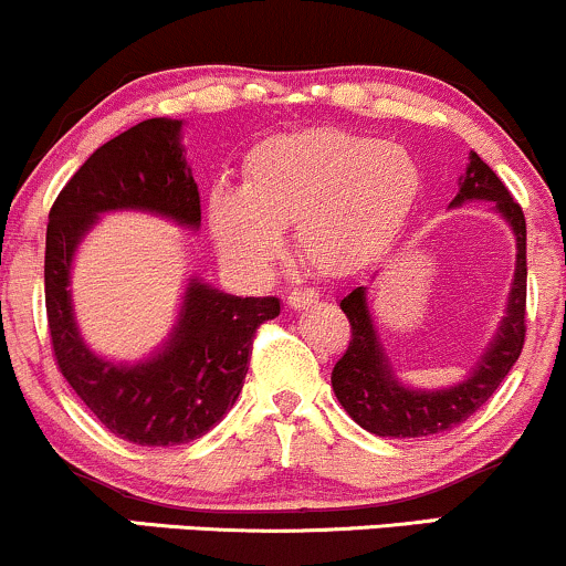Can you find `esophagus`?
Masks as SVG:
<instances>
[{"instance_id":"34e87169","label":"esophagus","mask_w":566,"mask_h":566,"mask_svg":"<svg viewBox=\"0 0 566 566\" xmlns=\"http://www.w3.org/2000/svg\"><path fill=\"white\" fill-rule=\"evenodd\" d=\"M319 301V292L316 290H311V287H292L290 292H287V303L292 305V308H305V305H311V303H316Z\"/></svg>"}]
</instances>
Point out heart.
<instances>
[{
    "label": "heart",
    "instance_id": "1",
    "mask_svg": "<svg viewBox=\"0 0 566 566\" xmlns=\"http://www.w3.org/2000/svg\"><path fill=\"white\" fill-rule=\"evenodd\" d=\"M420 191V172L401 146L346 129L282 133L252 146L242 188L210 193V226L239 265H265L295 226L301 255L324 274H343L382 250Z\"/></svg>",
    "mask_w": 566,
    "mask_h": 566
}]
</instances>
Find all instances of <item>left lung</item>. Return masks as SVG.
Wrapping results in <instances>:
<instances>
[{
	"mask_svg": "<svg viewBox=\"0 0 566 566\" xmlns=\"http://www.w3.org/2000/svg\"><path fill=\"white\" fill-rule=\"evenodd\" d=\"M458 188L460 191L452 199V207H460L471 199L495 201L497 212L509 220L516 233V276H513L509 314L469 380L452 388H441V391H412L394 378V369L382 354L378 335H375L365 287L350 290L340 301L343 314L348 316L350 324V340L346 354L337 359L333 369V388L343 409L375 437L415 439L460 426L497 391L524 348V335H527V223H524L522 207L518 201H513L503 180L476 154H471L469 167L458 178Z\"/></svg>",
	"mask_w": 566,
	"mask_h": 566,
	"instance_id": "8db88e82",
	"label": "left lung"
}]
</instances>
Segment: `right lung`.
Returning <instances> with one entry per match:
<instances>
[{
    "label": "right lung",
    "mask_w": 566,
    "mask_h": 566,
    "mask_svg": "<svg viewBox=\"0 0 566 566\" xmlns=\"http://www.w3.org/2000/svg\"><path fill=\"white\" fill-rule=\"evenodd\" d=\"M108 210L159 212L199 229V188L186 167L178 119H146L125 129L71 175L57 193L44 244V305L55 365L90 412L119 439L172 447L205 437L233 407L263 322L279 297H233L193 279L165 348L140 365L97 359L71 311L76 244Z\"/></svg>",
    "instance_id": "obj_1"
}]
</instances>
